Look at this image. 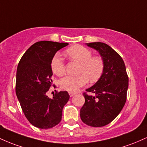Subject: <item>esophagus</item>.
I'll use <instances>...</instances> for the list:
<instances>
[{
    "instance_id": "esophagus-1",
    "label": "esophagus",
    "mask_w": 147,
    "mask_h": 147,
    "mask_svg": "<svg viewBox=\"0 0 147 147\" xmlns=\"http://www.w3.org/2000/svg\"><path fill=\"white\" fill-rule=\"evenodd\" d=\"M69 96H70L71 97H72V96H74V95L76 94V93H75V92H69Z\"/></svg>"
}]
</instances>
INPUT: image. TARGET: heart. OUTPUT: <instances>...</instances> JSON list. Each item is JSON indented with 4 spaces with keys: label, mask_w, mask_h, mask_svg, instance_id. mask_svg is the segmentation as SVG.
I'll return each mask as SVG.
<instances>
[{
    "label": "heart",
    "mask_w": 147,
    "mask_h": 147,
    "mask_svg": "<svg viewBox=\"0 0 147 147\" xmlns=\"http://www.w3.org/2000/svg\"><path fill=\"white\" fill-rule=\"evenodd\" d=\"M71 60L80 64L77 76H65L60 80L62 89L70 92H76L85 86L89 80L94 82L101 76L104 69V62L101 57L92 56L90 49L80 45H75L66 51ZM52 71L61 76L65 73V65L58 55H54L51 63Z\"/></svg>",
    "instance_id": "obj_1"
}]
</instances>
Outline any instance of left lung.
Returning a JSON list of instances; mask_svg holds the SVG:
<instances>
[{
    "label": "left lung",
    "instance_id": "1",
    "mask_svg": "<svg viewBox=\"0 0 147 147\" xmlns=\"http://www.w3.org/2000/svg\"><path fill=\"white\" fill-rule=\"evenodd\" d=\"M99 53L104 62V69L93 86L84 93L85 104L80 111L82 122L88 126L101 127L113 121L121 111L126 101L128 77L123 60L110 46L102 42L86 44Z\"/></svg>",
    "mask_w": 147,
    "mask_h": 147
}]
</instances>
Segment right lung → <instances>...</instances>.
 <instances>
[{
	"instance_id": "1",
	"label": "right lung",
	"mask_w": 147,
	"mask_h": 147,
	"mask_svg": "<svg viewBox=\"0 0 147 147\" xmlns=\"http://www.w3.org/2000/svg\"><path fill=\"white\" fill-rule=\"evenodd\" d=\"M68 43L41 41L26 51L18 65L16 94L25 116L31 124L42 129L60 122L62 110L69 99L67 91L49 98L47 92L52 85L51 63L57 51Z\"/></svg>"
}]
</instances>
